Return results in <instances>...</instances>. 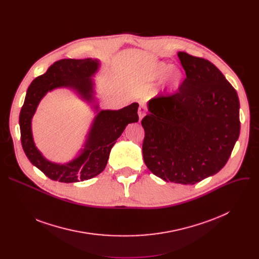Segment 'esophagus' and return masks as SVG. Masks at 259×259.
Here are the masks:
<instances>
[{"label": "esophagus", "instance_id": "34e87169", "mask_svg": "<svg viewBox=\"0 0 259 259\" xmlns=\"http://www.w3.org/2000/svg\"><path fill=\"white\" fill-rule=\"evenodd\" d=\"M146 114V107L144 104H140L139 108H138V116H139V120H141Z\"/></svg>", "mask_w": 259, "mask_h": 259}]
</instances>
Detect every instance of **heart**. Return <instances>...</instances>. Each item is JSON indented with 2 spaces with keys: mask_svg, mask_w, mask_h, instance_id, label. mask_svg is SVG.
<instances>
[{
  "mask_svg": "<svg viewBox=\"0 0 259 259\" xmlns=\"http://www.w3.org/2000/svg\"><path fill=\"white\" fill-rule=\"evenodd\" d=\"M163 78V92L167 95H172L180 88L184 80V75L179 68H171L170 64L159 62L155 64L150 71L149 80L152 82H157Z\"/></svg>",
  "mask_w": 259,
  "mask_h": 259,
  "instance_id": "heart-1",
  "label": "heart"
}]
</instances>
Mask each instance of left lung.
Returning <instances> with one entry per match:
<instances>
[{
	"instance_id": "obj_1",
	"label": "left lung",
	"mask_w": 259,
	"mask_h": 259,
	"mask_svg": "<svg viewBox=\"0 0 259 259\" xmlns=\"http://www.w3.org/2000/svg\"><path fill=\"white\" fill-rule=\"evenodd\" d=\"M187 78L179 91L147 103L142 155L165 181L195 184L227 164L240 135L237 91L209 60L178 52Z\"/></svg>"
}]
</instances>
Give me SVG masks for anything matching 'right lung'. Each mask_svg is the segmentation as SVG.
Listing matches in <instances>:
<instances>
[{
	"mask_svg": "<svg viewBox=\"0 0 259 259\" xmlns=\"http://www.w3.org/2000/svg\"><path fill=\"white\" fill-rule=\"evenodd\" d=\"M97 59H61L54 62L42 76L29 85L19 115L20 140L30 163L52 180L70 183L91 179L101 173L109 153L126 126L138 121V103L133 102L118 110H100L93 107L96 116L88 132L81 154L66 164L47 160L36 149L31 132V119L42 98L57 88H69L83 100L95 103L94 81L91 79L99 68Z\"/></svg>",
	"mask_w": 259,
	"mask_h": 259,
	"instance_id": "add662e5",
	"label": "right lung"
}]
</instances>
